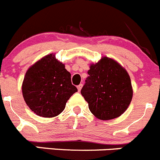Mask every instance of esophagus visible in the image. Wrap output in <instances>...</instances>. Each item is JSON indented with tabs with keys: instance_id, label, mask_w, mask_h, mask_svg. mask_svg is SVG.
Instances as JSON below:
<instances>
[{
	"instance_id": "34e87169",
	"label": "esophagus",
	"mask_w": 160,
	"mask_h": 160,
	"mask_svg": "<svg viewBox=\"0 0 160 160\" xmlns=\"http://www.w3.org/2000/svg\"><path fill=\"white\" fill-rule=\"evenodd\" d=\"M82 86H83V85H82V84H80V85H78V86H77V88H78V92H80V91H81V89H82Z\"/></svg>"
}]
</instances>
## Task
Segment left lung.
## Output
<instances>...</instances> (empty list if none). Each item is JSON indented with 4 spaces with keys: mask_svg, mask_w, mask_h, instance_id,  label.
Masks as SVG:
<instances>
[{
    "mask_svg": "<svg viewBox=\"0 0 160 160\" xmlns=\"http://www.w3.org/2000/svg\"><path fill=\"white\" fill-rule=\"evenodd\" d=\"M81 90L91 113L102 121L114 119L125 112L133 96L127 71L113 59L103 57L92 64Z\"/></svg>",
    "mask_w": 160,
    "mask_h": 160,
    "instance_id": "obj_1",
    "label": "left lung"
}]
</instances>
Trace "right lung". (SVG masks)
<instances>
[{"mask_svg": "<svg viewBox=\"0 0 160 160\" xmlns=\"http://www.w3.org/2000/svg\"><path fill=\"white\" fill-rule=\"evenodd\" d=\"M23 98L38 116L53 118L64 110L75 92L71 74L53 53L47 55L27 70L22 82Z\"/></svg>", "mask_w": 160, "mask_h": 160, "instance_id": "right-lung-1", "label": "right lung"}]
</instances>
